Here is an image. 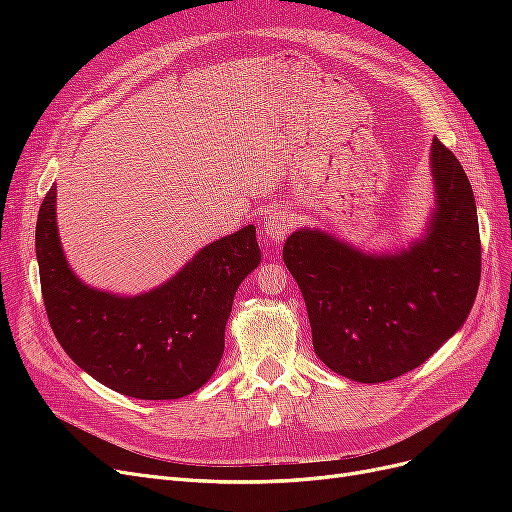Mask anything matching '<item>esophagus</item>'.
Wrapping results in <instances>:
<instances>
[{"label":"esophagus","instance_id":"34e87169","mask_svg":"<svg viewBox=\"0 0 512 512\" xmlns=\"http://www.w3.org/2000/svg\"><path fill=\"white\" fill-rule=\"evenodd\" d=\"M294 228V215L288 209H275L267 215L265 224H262V237L269 245L282 243L288 232Z\"/></svg>","mask_w":512,"mask_h":512}]
</instances>
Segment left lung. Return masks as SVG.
<instances>
[{
    "label": "left lung",
    "instance_id": "obj_1",
    "mask_svg": "<svg viewBox=\"0 0 512 512\" xmlns=\"http://www.w3.org/2000/svg\"><path fill=\"white\" fill-rule=\"evenodd\" d=\"M436 207L425 235L393 254H369L318 228L284 243L307 305L318 359L354 382L393 380L423 365L466 322L480 282V235L466 170L431 143Z\"/></svg>",
    "mask_w": 512,
    "mask_h": 512
}]
</instances>
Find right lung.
Returning a JSON list of instances; mask_svg holds the SVG:
<instances>
[{
  "label": "right lung",
  "mask_w": 512,
  "mask_h": 512,
  "mask_svg": "<svg viewBox=\"0 0 512 512\" xmlns=\"http://www.w3.org/2000/svg\"><path fill=\"white\" fill-rule=\"evenodd\" d=\"M55 185L36 224L42 299L61 348L91 378L136 399H179L218 369L239 284L260 265L256 228L205 245L168 282L136 297L91 288L61 250Z\"/></svg>",
  "instance_id": "obj_1"
}]
</instances>
